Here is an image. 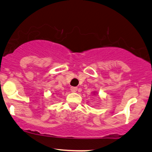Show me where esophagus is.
Returning <instances> with one entry per match:
<instances>
[{
	"instance_id": "1",
	"label": "esophagus",
	"mask_w": 152,
	"mask_h": 152,
	"mask_svg": "<svg viewBox=\"0 0 152 152\" xmlns=\"http://www.w3.org/2000/svg\"><path fill=\"white\" fill-rule=\"evenodd\" d=\"M77 90H78V88L77 87H71V92L75 93V92H76V91H77Z\"/></svg>"
}]
</instances>
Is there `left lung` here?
Listing matches in <instances>:
<instances>
[{
    "label": "left lung",
    "instance_id": "obj_1",
    "mask_svg": "<svg viewBox=\"0 0 152 152\" xmlns=\"http://www.w3.org/2000/svg\"><path fill=\"white\" fill-rule=\"evenodd\" d=\"M93 93V94L94 95H96V94H98V93L96 92V91H94V92H92Z\"/></svg>",
    "mask_w": 152,
    "mask_h": 152
}]
</instances>
